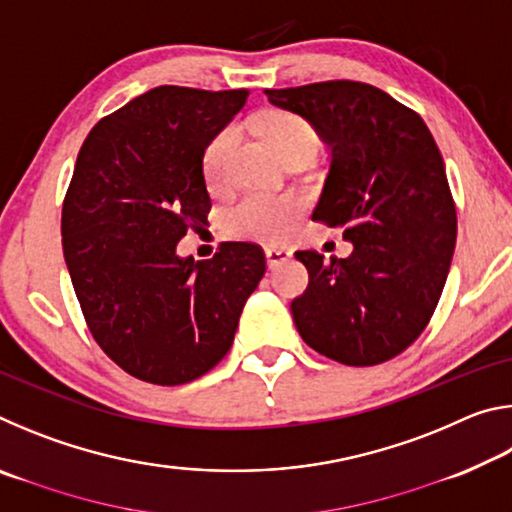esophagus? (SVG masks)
Returning a JSON list of instances; mask_svg holds the SVG:
<instances>
[{"mask_svg": "<svg viewBox=\"0 0 512 512\" xmlns=\"http://www.w3.org/2000/svg\"><path fill=\"white\" fill-rule=\"evenodd\" d=\"M266 253V264H268V268H275V266H280V264H284V262H289L291 259V250L289 248H266L264 250Z\"/></svg>", "mask_w": 512, "mask_h": 512, "instance_id": "obj_1", "label": "esophagus"}]
</instances>
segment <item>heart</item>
<instances>
[{
    "label": "heart",
    "mask_w": 512,
    "mask_h": 512,
    "mask_svg": "<svg viewBox=\"0 0 512 512\" xmlns=\"http://www.w3.org/2000/svg\"><path fill=\"white\" fill-rule=\"evenodd\" d=\"M259 131L266 135L275 153L284 162L298 155H311L318 144L314 126L300 115L287 110L264 112L257 119ZM237 146V131L232 126L216 133L203 153V178L210 189H223L230 183V160ZM302 212V203L296 196H273L250 192L237 198L225 210V228L235 237L277 241L289 235L293 223Z\"/></svg>",
    "instance_id": "heart-1"
}]
</instances>
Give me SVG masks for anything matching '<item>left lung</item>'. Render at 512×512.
Here are the masks:
<instances>
[{
	"instance_id": "8db88e82",
	"label": "left lung",
	"mask_w": 512,
	"mask_h": 512,
	"mask_svg": "<svg viewBox=\"0 0 512 512\" xmlns=\"http://www.w3.org/2000/svg\"><path fill=\"white\" fill-rule=\"evenodd\" d=\"M332 149L311 219L343 228L352 255L298 250L309 287L291 302L309 348L345 366L397 357L429 325L456 244L445 162L418 112L359 81L264 90Z\"/></svg>"
}]
</instances>
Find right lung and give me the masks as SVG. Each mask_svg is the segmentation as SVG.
I'll return each mask as SVG.
<instances>
[{"instance_id":"right-lung-1","label":"right lung","mask_w":512,"mask_h":512,"mask_svg":"<svg viewBox=\"0 0 512 512\" xmlns=\"http://www.w3.org/2000/svg\"><path fill=\"white\" fill-rule=\"evenodd\" d=\"M248 90L160 85L97 121L63 201V255L94 341L121 370L178 386L228 354L264 250L223 241L212 259L178 257L210 212L203 153Z\"/></svg>"}]
</instances>
